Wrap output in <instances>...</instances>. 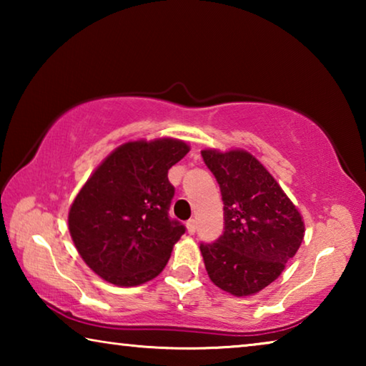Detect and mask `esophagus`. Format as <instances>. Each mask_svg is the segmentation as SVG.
Returning <instances> with one entry per match:
<instances>
[{
    "label": "esophagus",
    "mask_w": 366,
    "mask_h": 366,
    "mask_svg": "<svg viewBox=\"0 0 366 366\" xmlns=\"http://www.w3.org/2000/svg\"><path fill=\"white\" fill-rule=\"evenodd\" d=\"M197 231V221L195 219H189L187 221V232L189 234H195Z\"/></svg>",
    "instance_id": "esophagus-1"
}]
</instances>
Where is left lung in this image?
<instances>
[{
  "mask_svg": "<svg viewBox=\"0 0 366 366\" xmlns=\"http://www.w3.org/2000/svg\"><path fill=\"white\" fill-rule=\"evenodd\" d=\"M219 184L224 232L200 244L209 280L235 297L277 280L303 240V219L268 169L244 150H202Z\"/></svg>",
  "mask_w": 366,
  "mask_h": 366,
  "instance_id": "obj_1",
  "label": "left lung"
}]
</instances>
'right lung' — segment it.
Returning a JSON list of instances; mask_svg holds the SVG:
<instances>
[{
    "instance_id": "1",
    "label": "right lung",
    "mask_w": 366,
    "mask_h": 366,
    "mask_svg": "<svg viewBox=\"0 0 366 366\" xmlns=\"http://www.w3.org/2000/svg\"><path fill=\"white\" fill-rule=\"evenodd\" d=\"M189 153L176 139L127 142L98 166L72 202L69 232L84 262L116 286L157 277L185 232L169 218L168 171Z\"/></svg>"
}]
</instances>
